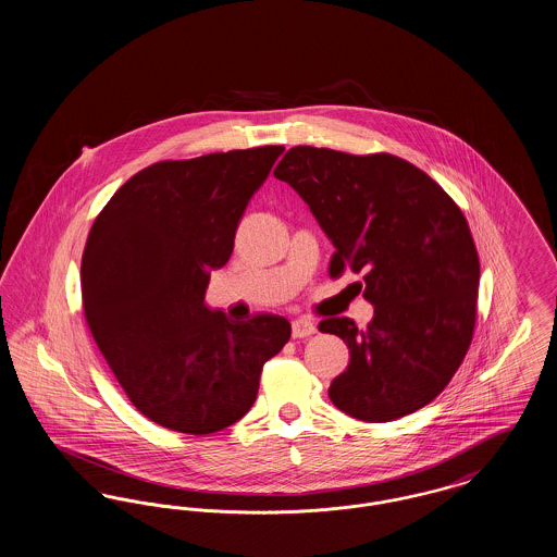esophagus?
I'll use <instances>...</instances> for the list:
<instances>
[{"label": "esophagus", "mask_w": 557, "mask_h": 557, "mask_svg": "<svg viewBox=\"0 0 557 557\" xmlns=\"http://www.w3.org/2000/svg\"><path fill=\"white\" fill-rule=\"evenodd\" d=\"M315 332H318V327L309 318H298L292 321V336L294 338H309Z\"/></svg>", "instance_id": "34e87169"}]
</instances>
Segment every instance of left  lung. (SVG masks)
<instances>
[{
	"label": "left lung",
	"instance_id": "left-lung-1",
	"mask_svg": "<svg viewBox=\"0 0 557 557\" xmlns=\"http://www.w3.org/2000/svg\"><path fill=\"white\" fill-rule=\"evenodd\" d=\"M273 175L309 205L336 246L330 277L363 273L368 330L323 319L350 363L332 403L361 422H393L438 397L459 370L476 325L480 261L468 221L422 169L386 152L346 154L296 146Z\"/></svg>",
	"mask_w": 557,
	"mask_h": 557
}]
</instances>
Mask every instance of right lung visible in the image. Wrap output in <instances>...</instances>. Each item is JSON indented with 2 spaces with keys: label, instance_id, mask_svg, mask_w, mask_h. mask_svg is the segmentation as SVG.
Masks as SVG:
<instances>
[{
  "label": "right lung",
  "instance_id": "add662e5",
  "mask_svg": "<svg viewBox=\"0 0 557 557\" xmlns=\"http://www.w3.org/2000/svg\"><path fill=\"white\" fill-rule=\"evenodd\" d=\"M284 146L160 160L116 189L81 261L89 332L133 407L162 428L212 434L252 407L263 366L290 341L280 315L232 323L205 305L239 216Z\"/></svg>",
  "mask_w": 557,
  "mask_h": 557
}]
</instances>
